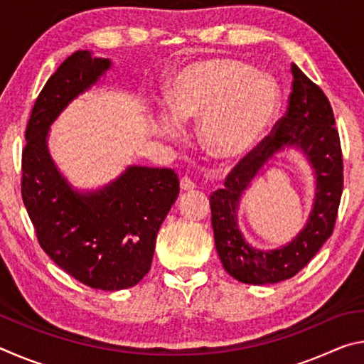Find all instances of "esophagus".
Listing matches in <instances>:
<instances>
[{
  "label": "esophagus",
  "mask_w": 364,
  "mask_h": 364,
  "mask_svg": "<svg viewBox=\"0 0 364 364\" xmlns=\"http://www.w3.org/2000/svg\"><path fill=\"white\" fill-rule=\"evenodd\" d=\"M180 188H181V191H194L196 184L191 181L188 176H183L180 180Z\"/></svg>",
  "instance_id": "1"
}]
</instances>
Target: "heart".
Masks as SVG:
<instances>
[{
	"label": "heart",
	"mask_w": 364,
	"mask_h": 364,
	"mask_svg": "<svg viewBox=\"0 0 364 364\" xmlns=\"http://www.w3.org/2000/svg\"><path fill=\"white\" fill-rule=\"evenodd\" d=\"M168 112L152 115L154 132L176 139L180 123L199 119V139L217 160L242 157L260 143L279 110V93L255 67L230 58L193 60L165 88Z\"/></svg>",
	"instance_id": "b5f03b06"
}]
</instances>
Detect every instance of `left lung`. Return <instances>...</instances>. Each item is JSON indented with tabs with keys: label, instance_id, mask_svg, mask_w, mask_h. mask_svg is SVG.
Masks as SVG:
<instances>
[{
	"label": "left lung",
	"instance_id": "1",
	"mask_svg": "<svg viewBox=\"0 0 364 364\" xmlns=\"http://www.w3.org/2000/svg\"><path fill=\"white\" fill-rule=\"evenodd\" d=\"M292 93L286 115L210 196L215 247L223 268L245 284H274L292 278L318 254L334 230L343 188L341 139L328 97L292 64ZM286 149L304 154L316 176V199L302 231L281 248L257 250L238 230L237 210L245 190Z\"/></svg>",
	"mask_w": 364,
	"mask_h": 364
}]
</instances>
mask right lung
Returning a JSON list of instances; mask_svg holds the SVG:
<instances>
[{"label":"right lung","instance_id":"1","mask_svg":"<svg viewBox=\"0 0 364 364\" xmlns=\"http://www.w3.org/2000/svg\"><path fill=\"white\" fill-rule=\"evenodd\" d=\"M112 67L73 53L35 101L22 152V199L41 249L83 284L101 291L136 286L149 273L160 225L180 194L171 168L130 165L106 186L73 188L48 149L49 128Z\"/></svg>","mask_w":364,"mask_h":364}]
</instances>
